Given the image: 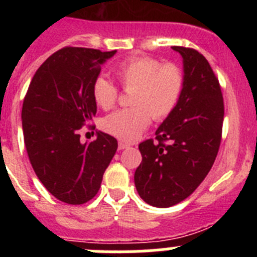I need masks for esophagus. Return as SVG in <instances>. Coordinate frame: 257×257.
Masks as SVG:
<instances>
[{
    "label": "esophagus",
    "mask_w": 257,
    "mask_h": 257,
    "mask_svg": "<svg viewBox=\"0 0 257 257\" xmlns=\"http://www.w3.org/2000/svg\"><path fill=\"white\" fill-rule=\"evenodd\" d=\"M126 148H130V144H127V143H123V142L118 143V149H119V151H122V149H126Z\"/></svg>",
    "instance_id": "esophagus-1"
}]
</instances>
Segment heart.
<instances>
[{"label": "heart", "mask_w": 257, "mask_h": 257, "mask_svg": "<svg viewBox=\"0 0 257 257\" xmlns=\"http://www.w3.org/2000/svg\"><path fill=\"white\" fill-rule=\"evenodd\" d=\"M118 82L131 90L134 106L115 110L103 119V128L124 142L136 140L149 126L152 117L165 119L180 100L184 74L174 63L162 64L152 56H133L113 68ZM92 96L103 109L112 108L118 99V87L103 76L95 78Z\"/></svg>", "instance_id": "b5f03b06"}]
</instances>
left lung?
I'll return each instance as SVG.
<instances>
[{"mask_svg": "<svg viewBox=\"0 0 257 257\" xmlns=\"http://www.w3.org/2000/svg\"><path fill=\"white\" fill-rule=\"evenodd\" d=\"M183 56L184 88L174 112L156 131V140L140 143L136 169L139 196L154 207L184 201L205 180L221 143L224 100L219 79L197 50L172 46Z\"/></svg>", "mask_w": 257, "mask_h": 257, "instance_id": "obj_1", "label": "left lung"}]
</instances>
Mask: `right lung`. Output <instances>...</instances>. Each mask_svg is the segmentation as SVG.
Wrapping results in <instances>:
<instances>
[{
  "instance_id": "right-lung-1",
  "label": "right lung",
  "mask_w": 257,
  "mask_h": 257,
  "mask_svg": "<svg viewBox=\"0 0 257 257\" xmlns=\"http://www.w3.org/2000/svg\"><path fill=\"white\" fill-rule=\"evenodd\" d=\"M114 54L70 46L54 52L37 69L23 101L32 167L52 196L68 205H83L96 196L117 151V140L108 134L99 131L85 144L78 134L96 114L92 83Z\"/></svg>"
}]
</instances>
